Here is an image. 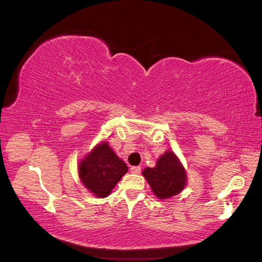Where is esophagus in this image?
Returning a JSON list of instances; mask_svg holds the SVG:
<instances>
[{"mask_svg": "<svg viewBox=\"0 0 262 262\" xmlns=\"http://www.w3.org/2000/svg\"><path fill=\"white\" fill-rule=\"evenodd\" d=\"M130 170L133 173H140L141 172V167H140V166H132V167L130 168Z\"/></svg>", "mask_w": 262, "mask_h": 262, "instance_id": "1", "label": "esophagus"}]
</instances>
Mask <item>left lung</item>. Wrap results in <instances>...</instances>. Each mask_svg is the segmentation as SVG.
Here are the masks:
<instances>
[{"instance_id": "8db88e82", "label": "left lung", "mask_w": 262, "mask_h": 262, "mask_svg": "<svg viewBox=\"0 0 262 262\" xmlns=\"http://www.w3.org/2000/svg\"><path fill=\"white\" fill-rule=\"evenodd\" d=\"M142 173L158 199H168L176 195L186 186L185 168L171 150H167L158 158L154 168L147 167Z\"/></svg>"}]
</instances>
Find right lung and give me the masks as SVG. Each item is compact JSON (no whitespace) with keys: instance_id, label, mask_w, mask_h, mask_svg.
I'll list each match as a JSON object with an SVG mask.
<instances>
[{"instance_id":"obj_1","label":"right lung","mask_w":262,"mask_h":262,"mask_svg":"<svg viewBox=\"0 0 262 262\" xmlns=\"http://www.w3.org/2000/svg\"><path fill=\"white\" fill-rule=\"evenodd\" d=\"M126 171L128 166L107 142L98 144L78 166V175L84 186L98 198L109 195Z\"/></svg>"}]
</instances>
